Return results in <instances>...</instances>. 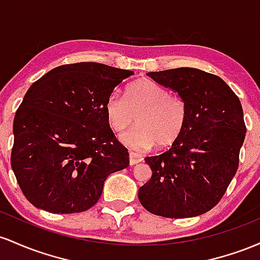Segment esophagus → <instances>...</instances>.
<instances>
[{
	"mask_svg": "<svg viewBox=\"0 0 260 260\" xmlns=\"http://www.w3.org/2000/svg\"><path fill=\"white\" fill-rule=\"evenodd\" d=\"M129 161H130V165L134 166V165H136V163L141 162L142 161V157L140 156L139 153L133 152V151H131V152L129 153Z\"/></svg>",
	"mask_w": 260,
	"mask_h": 260,
	"instance_id": "34e87169",
	"label": "esophagus"
}]
</instances>
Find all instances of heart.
Listing matches in <instances>:
<instances>
[{"label": "heart", "instance_id": "b5f03b06", "mask_svg": "<svg viewBox=\"0 0 260 260\" xmlns=\"http://www.w3.org/2000/svg\"><path fill=\"white\" fill-rule=\"evenodd\" d=\"M104 110L108 124L115 133L131 126L136 116L138 126L120 138L125 145L136 150H147L154 144L159 148L168 147L180 138L188 120L185 102L151 80L131 83L125 98L112 93Z\"/></svg>", "mask_w": 260, "mask_h": 260}]
</instances>
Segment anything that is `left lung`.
I'll use <instances>...</instances> for the list:
<instances>
[{"label":"left lung","instance_id":"obj_1","mask_svg":"<svg viewBox=\"0 0 260 260\" xmlns=\"http://www.w3.org/2000/svg\"><path fill=\"white\" fill-rule=\"evenodd\" d=\"M147 76L178 93L186 104L188 120L169 150L145 158L152 177L140 186L139 200L158 216H199L221 200L238 169L246 138L241 102L222 78L198 69Z\"/></svg>","mask_w":260,"mask_h":260}]
</instances>
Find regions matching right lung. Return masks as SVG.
<instances>
[{"mask_svg":"<svg viewBox=\"0 0 260 260\" xmlns=\"http://www.w3.org/2000/svg\"><path fill=\"white\" fill-rule=\"evenodd\" d=\"M129 70L97 62L59 66L29 87L14 115L11 166L29 203L74 214L99 200L108 176L129 152L108 124L104 106Z\"/></svg>","mask_w":260,"mask_h":260,"instance_id":"1","label":"right lung"}]
</instances>
